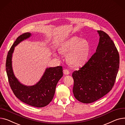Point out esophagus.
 Returning a JSON list of instances; mask_svg holds the SVG:
<instances>
[{
	"label": "esophagus",
	"mask_w": 125,
	"mask_h": 125,
	"mask_svg": "<svg viewBox=\"0 0 125 125\" xmlns=\"http://www.w3.org/2000/svg\"><path fill=\"white\" fill-rule=\"evenodd\" d=\"M63 73H64V75H69V74H70V72H69V71L68 70H67V69H64V70H63Z\"/></svg>",
	"instance_id": "1"
}]
</instances>
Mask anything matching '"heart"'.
I'll return each mask as SVG.
<instances>
[{
    "instance_id": "heart-1",
    "label": "heart",
    "mask_w": 125,
    "mask_h": 125,
    "mask_svg": "<svg viewBox=\"0 0 125 125\" xmlns=\"http://www.w3.org/2000/svg\"><path fill=\"white\" fill-rule=\"evenodd\" d=\"M61 52L67 54V61L72 65L79 67L87 62L90 52L89 43L85 39L74 36L62 46Z\"/></svg>"
}]
</instances>
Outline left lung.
I'll use <instances>...</instances> for the list:
<instances>
[{
  "label": "left lung",
  "instance_id": "obj_1",
  "mask_svg": "<svg viewBox=\"0 0 125 125\" xmlns=\"http://www.w3.org/2000/svg\"><path fill=\"white\" fill-rule=\"evenodd\" d=\"M96 52L78 71L73 73L75 97L84 104H90L104 97L112 90L120 64V56L113 41L103 31Z\"/></svg>",
  "mask_w": 125,
  "mask_h": 125
}]
</instances>
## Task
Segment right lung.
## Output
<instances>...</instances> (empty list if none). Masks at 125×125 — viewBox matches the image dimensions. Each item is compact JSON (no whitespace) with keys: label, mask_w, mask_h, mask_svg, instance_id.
<instances>
[{"label":"right lung","mask_w":125,"mask_h":125,"mask_svg":"<svg viewBox=\"0 0 125 125\" xmlns=\"http://www.w3.org/2000/svg\"><path fill=\"white\" fill-rule=\"evenodd\" d=\"M30 33H25L17 38L7 54L6 71L10 85L15 96L29 105L42 107L52 100L58 81L63 76L62 66L47 68L39 81L33 86L21 84L14 76L12 68V55L14 47L21 41L30 37Z\"/></svg>","instance_id":"add662e5"}]
</instances>
